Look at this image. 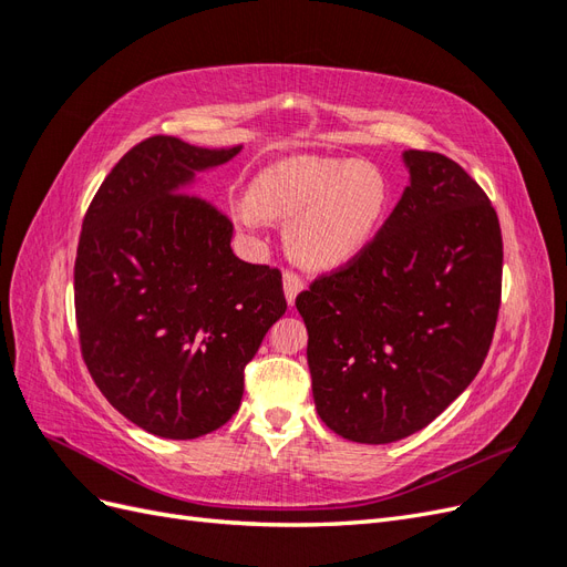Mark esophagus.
I'll use <instances>...</instances> for the list:
<instances>
[{"label": "esophagus", "mask_w": 567, "mask_h": 567, "mask_svg": "<svg viewBox=\"0 0 567 567\" xmlns=\"http://www.w3.org/2000/svg\"><path fill=\"white\" fill-rule=\"evenodd\" d=\"M302 288H305V284H302V279L298 277V274H293V271H286L284 274V296H286L288 305L296 302V298H298V293H300Z\"/></svg>", "instance_id": "34e87169"}]
</instances>
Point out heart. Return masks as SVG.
Masks as SVG:
<instances>
[{
	"instance_id": "1",
	"label": "heart",
	"mask_w": 567,
	"mask_h": 567,
	"mask_svg": "<svg viewBox=\"0 0 567 567\" xmlns=\"http://www.w3.org/2000/svg\"><path fill=\"white\" fill-rule=\"evenodd\" d=\"M388 198L383 173L367 161L290 156L260 169L229 215L248 231L260 229L265 217L288 221L286 246L296 262L338 269L369 248Z\"/></svg>"
}]
</instances>
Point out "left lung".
I'll use <instances>...</instances> for the list:
<instances>
[{
  "label": "left lung",
  "mask_w": 567,
  "mask_h": 567,
  "mask_svg": "<svg viewBox=\"0 0 567 567\" xmlns=\"http://www.w3.org/2000/svg\"><path fill=\"white\" fill-rule=\"evenodd\" d=\"M400 203L346 269L296 300L317 414L340 437L419 433L483 367L502 300V229L477 182L433 151H404Z\"/></svg>",
  "instance_id": "1"
}]
</instances>
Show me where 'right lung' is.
<instances>
[{
	"label": "right lung",
	"mask_w": 567,
	"mask_h": 567,
	"mask_svg": "<svg viewBox=\"0 0 567 567\" xmlns=\"http://www.w3.org/2000/svg\"><path fill=\"white\" fill-rule=\"evenodd\" d=\"M241 148L151 136L120 158L82 221V357L104 398L151 435L194 440L225 425L246 364L286 312L281 271L238 260L231 221L194 196L196 175Z\"/></svg>",
	"instance_id": "obj_1"
}]
</instances>
